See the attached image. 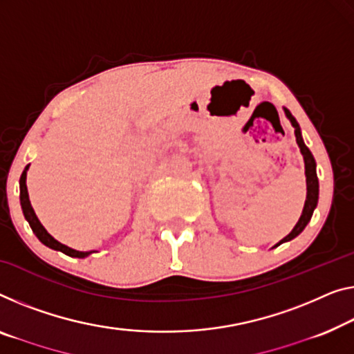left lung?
Returning a JSON list of instances; mask_svg holds the SVG:
<instances>
[{"label":"left lung","instance_id":"8db88e82","mask_svg":"<svg viewBox=\"0 0 354 354\" xmlns=\"http://www.w3.org/2000/svg\"><path fill=\"white\" fill-rule=\"evenodd\" d=\"M284 113H286L288 119L291 120V124L294 127V133H295V141H297V145L300 147V152H302L304 156V160H305V176H307V200H305V205H304V211H302V216H300L299 223L295 224V227L291 230V234L284 236V239L279 241L278 245L284 243V241H289L297 236L300 232H302L305 227H307L308 221L312 219V214H313V209L316 208V203H318V192H319V184H318V176H316V162L313 159L312 152L307 146H305L304 140H302V135H300V127L297 124V120L294 119V115L289 113V109L284 108ZM277 245V246H278Z\"/></svg>","mask_w":354,"mask_h":354}]
</instances>
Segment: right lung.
<instances>
[{"label": "right lung", "mask_w": 354, "mask_h": 354, "mask_svg": "<svg viewBox=\"0 0 354 354\" xmlns=\"http://www.w3.org/2000/svg\"><path fill=\"white\" fill-rule=\"evenodd\" d=\"M30 165L25 167V170L22 173V176H20V205H22V209H24V214H25V219L28 221L31 230L35 232V235L38 236L41 243H44L46 246L52 248V250H57V251H62L65 252L66 256H71V257H87L91 254L92 251L88 252H82V251H76V250H71V248H68L65 245H62L60 241H57L54 236L50 234H47V230L42 227V224L39 223V219L36 218L35 214V209L31 207L30 203V198H28V191H26V170H28Z\"/></svg>", "instance_id": "1"}]
</instances>
